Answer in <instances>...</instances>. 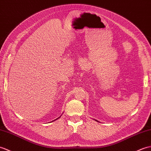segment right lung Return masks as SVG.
Masks as SVG:
<instances>
[{
    "instance_id": "right-lung-1",
    "label": "right lung",
    "mask_w": 151,
    "mask_h": 151,
    "mask_svg": "<svg viewBox=\"0 0 151 151\" xmlns=\"http://www.w3.org/2000/svg\"><path fill=\"white\" fill-rule=\"evenodd\" d=\"M56 119H55V120H56Z\"/></svg>"
}]
</instances>
